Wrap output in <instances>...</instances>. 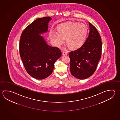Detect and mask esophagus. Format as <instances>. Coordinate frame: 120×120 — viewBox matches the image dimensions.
<instances>
[{
  "label": "esophagus",
  "instance_id": "esophagus-1",
  "mask_svg": "<svg viewBox=\"0 0 120 120\" xmlns=\"http://www.w3.org/2000/svg\"><path fill=\"white\" fill-rule=\"evenodd\" d=\"M68 55V53L66 51H64L63 53V56H65V55Z\"/></svg>",
  "mask_w": 120,
  "mask_h": 120
}]
</instances>
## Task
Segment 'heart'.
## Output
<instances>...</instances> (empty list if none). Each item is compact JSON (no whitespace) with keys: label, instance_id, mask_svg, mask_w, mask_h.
I'll return each mask as SVG.
<instances>
[{"label":"heart","instance_id":"b5f03b06","mask_svg":"<svg viewBox=\"0 0 120 120\" xmlns=\"http://www.w3.org/2000/svg\"><path fill=\"white\" fill-rule=\"evenodd\" d=\"M87 33V27L84 24L69 22L59 25L57 31L51 30L49 35L53 42L57 45L63 44L66 38L68 46L72 49H77L85 43Z\"/></svg>","mask_w":120,"mask_h":120}]
</instances>
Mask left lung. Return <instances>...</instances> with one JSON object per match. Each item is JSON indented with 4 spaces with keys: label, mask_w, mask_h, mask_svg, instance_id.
<instances>
[{
    "label": "left lung",
    "mask_w": 120,
    "mask_h": 120,
    "mask_svg": "<svg viewBox=\"0 0 120 120\" xmlns=\"http://www.w3.org/2000/svg\"><path fill=\"white\" fill-rule=\"evenodd\" d=\"M90 33L83 45L69 53L70 71L76 78L84 79L95 71L101 57L102 43L100 35L96 27L89 22Z\"/></svg>",
    "instance_id": "obj_1"
}]
</instances>
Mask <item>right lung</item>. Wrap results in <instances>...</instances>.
Wrapping results in <instances>:
<instances>
[{
  "instance_id": "add662e5",
  "label": "right lung",
  "mask_w": 120,
  "mask_h": 120,
  "mask_svg": "<svg viewBox=\"0 0 120 120\" xmlns=\"http://www.w3.org/2000/svg\"><path fill=\"white\" fill-rule=\"evenodd\" d=\"M52 18H38L25 29L20 41V57L27 72L38 79L52 74L55 61L61 57L59 48L49 45L41 35L47 33Z\"/></svg>"
}]
</instances>
